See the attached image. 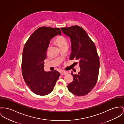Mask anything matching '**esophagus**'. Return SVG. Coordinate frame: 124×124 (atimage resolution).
I'll list each match as a JSON object with an SVG mask.
<instances>
[{
	"mask_svg": "<svg viewBox=\"0 0 124 124\" xmlns=\"http://www.w3.org/2000/svg\"><path fill=\"white\" fill-rule=\"evenodd\" d=\"M67 73H68V72H67V71H62L61 72V75H64L67 74Z\"/></svg>",
	"mask_w": 124,
	"mask_h": 124,
	"instance_id": "1",
	"label": "esophagus"
}]
</instances>
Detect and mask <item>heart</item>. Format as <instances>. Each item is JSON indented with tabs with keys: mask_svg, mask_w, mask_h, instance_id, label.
Segmentation results:
<instances>
[{
	"mask_svg": "<svg viewBox=\"0 0 124 124\" xmlns=\"http://www.w3.org/2000/svg\"><path fill=\"white\" fill-rule=\"evenodd\" d=\"M55 41L57 43L60 48L68 45V42L66 38L63 36H60L56 38Z\"/></svg>",
	"mask_w": 124,
	"mask_h": 124,
	"instance_id": "heart-1",
	"label": "heart"
}]
</instances>
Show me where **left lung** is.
Returning <instances> with one entry per match:
<instances>
[{
  "mask_svg": "<svg viewBox=\"0 0 124 124\" xmlns=\"http://www.w3.org/2000/svg\"><path fill=\"white\" fill-rule=\"evenodd\" d=\"M71 40V50L70 60H78L80 69L74 74L73 81L68 85V89L75 95L87 94L94 88L99 75L100 61L95 46L82 27L78 25L61 28Z\"/></svg>",
  "mask_w": 124,
  "mask_h": 124,
  "instance_id": "1",
  "label": "left lung"
}]
</instances>
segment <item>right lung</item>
<instances>
[{
  "label": "right lung",
  "mask_w": 124,
  "mask_h": 124,
  "mask_svg": "<svg viewBox=\"0 0 124 124\" xmlns=\"http://www.w3.org/2000/svg\"><path fill=\"white\" fill-rule=\"evenodd\" d=\"M61 34L59 28L39 27L25 43L22 62V74L26 85L36 94L46 95L51 93L60 76L55 70L45 71L44 61L46 58L50 40Z\"/></svg>",
  "instance_id": "obj_1"
}]
</instances>
